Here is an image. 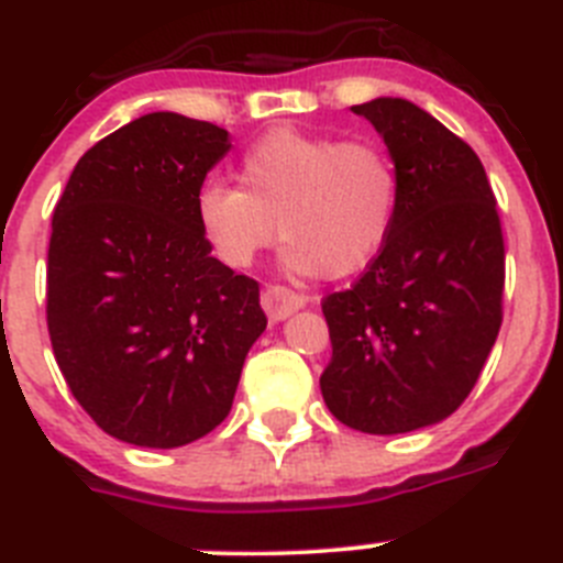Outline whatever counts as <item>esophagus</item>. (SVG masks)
<instances>
[{
  "mask_svg": "<svg viewBox=\"0 0 563 563\" xmlns=\"http://www.w3.org/2000/svg\"><path fill=\"white\" fill-rule=\"evenodd\" d=\"M307 305V296L301 292H292L282 285H267L262 290V307H265L267 318L271 321H285L287 316H292L296 310Z\"/></svg>",
  "mask_w": 563,
  "mask_h": 563,
  "instance_id": "1",
  "label": "esophagus"
}]
</instances>
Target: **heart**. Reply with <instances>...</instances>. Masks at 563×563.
I'll return each instance as SVG.
<instances>
[{"mask_svg":"<svg viewBox=\"0 0 563 563\" xmlns=\"http://www.w3.org/2000/svg\"><path fill=\"white\" fill-rule=\"evenodd\" d=\"M239 186L208 180L194 200L208 247L231 267L253 265L282 233L292 273L352 276L380 253L400 211L395 161L366 137L273 129L242 154Z\"/></svg>","mask_w":563,"mask_h":563,"instance_id":"b5f03b06","label":"heart"}]
</instances>
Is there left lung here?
<instances>
[{
    "label": "left lung",
    "mask_w": 563,
    "mask_h": 563,
    "mask_svg": "<svg viewBox=\"0 0 563 563\" xmlns=\"http://www.w3.org/2000/svg\"><path fill=\"white\" fill-rule=\"evenodd\" d=\"M352 112L380 134L400 177L386 245L350 290L324 298L327 409L363 434L445 420L479 380L501 327L505 242L476 152L406 98Z\"/></svg>",
    "instance_id": "8db88e82"
}]
</instances>
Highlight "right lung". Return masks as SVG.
<instances>
[{
  "label": "right lung",
  "mask_w": 563,
  "mask_h": 563,
  "mask_svg": "<svg viewBox=\"0 0 563 563\" xmlns=\"http://www.w3.org/2000/svg\"><path fill=\"white\" fill-rule=\"evenodd\" d=\"M231 134L177 112L126 123L76 163L53 211L47 330L69 391L114 440L180 449L228 417L267 318L211 256L194 200Z\"/></svg>",
  "instance_id": "obj_1"
}]
</instances>
